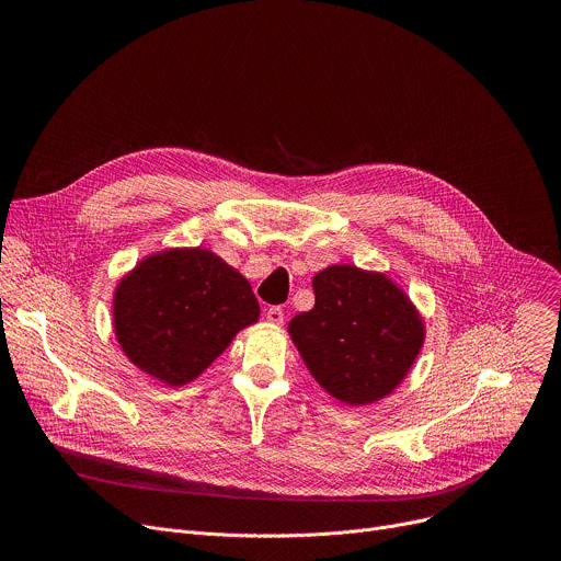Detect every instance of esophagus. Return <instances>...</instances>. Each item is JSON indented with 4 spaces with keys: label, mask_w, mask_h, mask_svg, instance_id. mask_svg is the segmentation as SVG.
I'll list each match as a JSON object with an SVG mask.
<instances>
[{
    "label": "esophagus",
    "mask_w": 561,
    "mask_h": 561,
    "mask_svg": "<svg viewBox=\"0 0 561 561\" xmlns=\"http://www.w3.org/2000/svg\"><path fill=\"white\" fill-rule=\"evenodd\" d=\"M266 319L271 324H284V310L279 308V306H271L268 310H266Z\"/></svg>",
    "instance_id": "esophagus-1"
}]
</instances>
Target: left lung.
<instances>
[{
    "mask_svg": "<svg viewBox=\"0 0 561 561\" xmlns=\"http://www.w3.org/2000/svg\"><path fill=\"white\" fill-rule=\"evenodd\" d=\"M314 306L290 319L288 333L314 377L346 407L390 394L424 346V319L383 273L351 264L312 277Z\"/></svg>",
    "mask_w": 561,
    "mask_h": 561,
    "instance_id": "left-lung-1",
    "label": "left lung"
}]
</instances>
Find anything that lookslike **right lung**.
I'll return each mask as SVG.
<instances>
[{"label": "right lung", "instance_id": "obj_1", "mask_svg": "<svg viewBox=\"0 0 561 561\" xmlns=\"http://www.w3.org/2000/svg\"><path fill=\"white\" fill-rule=\"evenodd\" d=\"M257 319L260 304L247 277L206 249L154 253L113 295L122 351L167 386L197 379Z\"/></svg>", "mask_w": 561, "mask_h": 561}]
</instances>
